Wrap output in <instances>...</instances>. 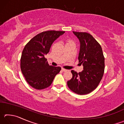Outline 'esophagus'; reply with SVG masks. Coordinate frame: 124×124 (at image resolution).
I'll return each instance as SVG.
<instances>
[{"mask_svg":"<svg viewBox=\"0 0 124 124\" xmlns=\"http://www.w3.org/2000/svg\"><path fill=\"white\" fill-rule=\"evenodd\" d=\"M62 70L63 71V72H67L68 70H66V69H64V68H62Z\"/></svg>","mask_w":124,"mask_h":124,"instance_id":"obj_1","label":"esophagus"}]
</instances>
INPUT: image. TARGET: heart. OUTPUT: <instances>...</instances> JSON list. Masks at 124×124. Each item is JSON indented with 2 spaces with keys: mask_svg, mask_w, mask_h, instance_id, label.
<instances>
[{
  "mask_svg": "<svg viewBox=\"0 0 124 124\" xmlns=\"http://www.w3.org/2000/svg\"><path fill=\"white\" fill-rule=\"evenodd\" d=\"M70 42H72V41H70V40H69V41H68V43H70Z\"/></svg>",
  "mask_w": 124,
  "mask_h": 124,
  "instance_id": "heart-1",
  "label": "heart"
}]
</instances>
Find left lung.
Wrapping results in <instances>:
<instances>
[{"label": "left lung", "instance_id": "1", "mask_svg": "<svg viewBox=\"0 0 124 124\" xmlns=\"http://www.w3.org/2000/svg\"><path fill=\"white\" fill-rule=\"evenodd\" d=\"M73 32L80 43L78 60L83 64L84 70L78 73L71 70L73 77L67 81V85L75 93L86 95L93 91L102 80L104 71V57L100 44L91 34Z\"/></svg>", "mask_w": 124, "mask_h": 124}]
</instances>
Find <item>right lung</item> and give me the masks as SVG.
Returning <instances> with one entry per match:
<instances>
[{"instance_id": "1", "label": "right lung", "mask_w": 124, "mask_h": 124, "mask_svg": "<svg viewBox=\"0 0 124 124\" xmlns=\"http://www.w3.org/2000/svg\"><path fill=\"white\" fill-rule=\"evenodd\" d=\"M64 31H47L35 35L25 45L21 57V70L28 84L37 90L47 88L61 68L48 64L45 56L55 40Z\"/></svg>"}]
</instances>
